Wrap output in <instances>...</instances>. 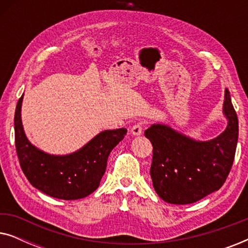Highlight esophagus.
Masks as SVG:
<instances>
[{
    "label": "esophagus",
    "instance_id": "34e87169",
    "mask_svg": "<svg viewBox=\"0 0 248 248\" xmlns=\"http://www.w3.org/2000/svg\"><path fill=\"white\" fill-rule=\"evenodd\" d=\"M143 132V123H135L131 127V133L133 135H141Z\"/></svg>",
    "mask_w": 248,
    "mask_h": 248
}]
</instances>
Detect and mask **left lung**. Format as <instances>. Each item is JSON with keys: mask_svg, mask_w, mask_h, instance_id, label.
<instances>
[{"mask_svg": "<svg viewBox=\"0 0 248 248\" xmlns=\"http://www.w3.org/2000/svg\"><path fill=\"white\" fill-rule=\"evenodd\" d=\"M223 113L228 118L225 132L213 140H192L166 125L144 131L150 140V176L155 191L171 204H191L218 191L228 177L238 141V118L226 89Z\"/></svg>", "mask_w": 248, "mask_h": 248, "instance_id": "left-lung-1", "label": "left lung"}]
</instances>
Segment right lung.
<instances>
[{"label":"right lung","instance_id":"add662e5","mask_svg":"<svg viewBox=\"0 0 248 248\" xmlns=\"http://www.w3.org/2000/svg\"><path fill=\"white\" fill-rule=\"evenodd\" d=\"M19 98L15 114L16 150L23 174L33 187L52 198L78 200L96 191L107 167L110 151L127 133L126 128L104 131L79 151L52 155L40 151L26 138Z\"/></svg>","mask_w":248,"mask_h":248}]
</instances>
